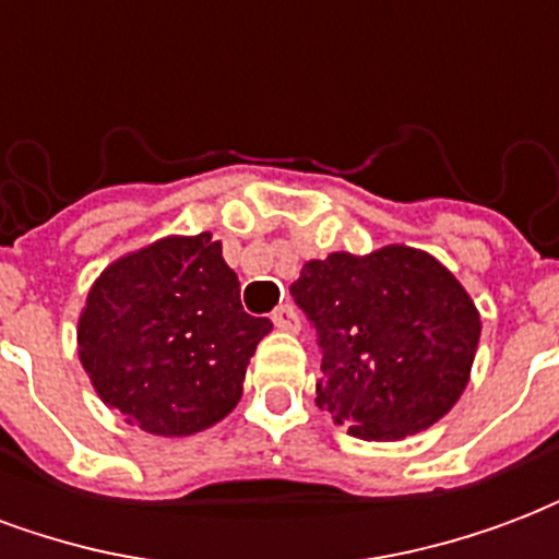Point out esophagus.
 <instances>
[{
	"label": "esophagus",
	"instance_id": "34e87169",
	"mask_svg": "<svg viewBox=\"0 0 559 559\" xmlns=\"http://www.w3.org/2000/svg\"><path fill=\"white\" fill-rule=\"evenodd\" d=\"M272 323L284 332H296L299 329V317L293 311V305H278L275 311H272Z\"/></svg>",
	"mask_w": 559,
	"mask_h": 559
}]
</instances>
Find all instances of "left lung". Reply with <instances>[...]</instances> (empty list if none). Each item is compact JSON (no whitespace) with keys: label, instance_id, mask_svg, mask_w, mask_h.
<instances>
[{"label":"left lung","instance_id":"left-lung-1","mask_svg":"<svg viewBox=\"0 0 559 559\" xmlns=\"http://www.w3.org/2000/svg\"><path fill=\"white\" fill-rule=\"evenodd\" d=\"M290 293L323 350L317 407L353 437L404 440L455 407L481 323L440 260L407 245L335 251L308 260Z\"/></svg>","mask_w":559,"mask_h":559}]
</instances>
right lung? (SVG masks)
<instances>
[{
	"label": "right lung",
	"instance_id": "right-lung-1",
	"mask_svg": "<svg viewBox=\"0 0 559 559\" xmlns=\"http://www.w3.org/2000/svg\"><path fill=\"white\" fill-rule=\"evenodd\" d=\"M266 317L239 302V278L212 233L167 236L119 257L92 284L80 314V362L128 425L188 437L242 399Z\"/></svg>",
	"mask_w": 559,
	"mask_h": 559
}]
</instances>
